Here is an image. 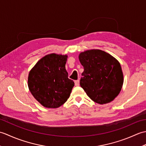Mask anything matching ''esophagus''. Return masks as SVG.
I'll return each mask as SVG.
<instances>
[{"mask_svg":"<svg viewBox=\"0 0 146 146\" xmlns=\"http://www.w3.org/2000/svg\"><path fill=\"white\" fill-rule=\"evenodd\" d=\"M75 86H77L80 85V80H75Z\"/></svg>","mask_w":146,"mask_h":146,"instance_id":"obj_1","label":"esophagus"}]
</instances>
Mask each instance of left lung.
Returning <instances> with one entry per match:
<instances>
[{
    "instance_id": "left-lung-1",
    "label": "left lung",
    "mask_w": 146,
    "mask_h": 146,
    "mask_svg": "<svg viewBox=\"0 0 146 146\" xmlns=\"http://www.w3.org/2000/svg\"><path fill=\"white\" fill-rule=\"evenodd\" d=\"M78 58L84 68L80 84L86 95L99 104L113 101L119 94L123 83L119 62L100 49L82 52Z\"/></svg>"
}]
</instances>
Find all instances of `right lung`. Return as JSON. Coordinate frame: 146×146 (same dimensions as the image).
I'll use <instances>...</instances> for the list:
<instances>
[{"label": "right lung", "instance_id": "right-lung-1", "mask_svg": "<svg viewBox=\"0 0 146 146\" xmlns=\"http://www.w3.org/2000/svg\"><path fill=\"white\" fill-rule=\"evenodd\" d=\"M67 58L55 53L46 55L29 71V89L43 107L58 108L70 97L75 83L68 78L65 68Z\"/></svg>", "mask_w": 146, "mask_h": 146}]
</instances>
